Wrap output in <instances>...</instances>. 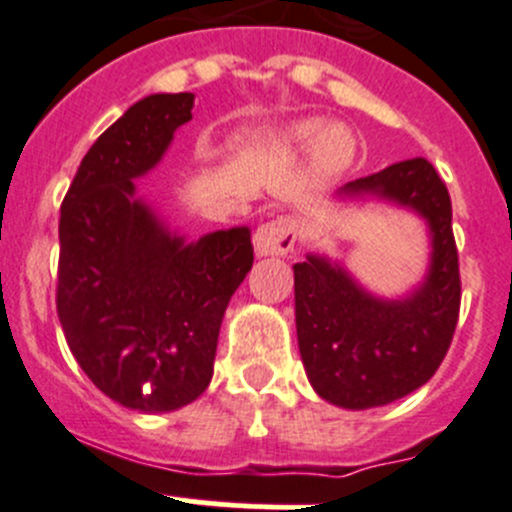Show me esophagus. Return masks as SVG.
<instances>
[{
	"label": "esophagus",
	"instance_id": "obj_1",
	"mask_svg": "<svg viewBox=\"0 0 512 512\" xmlns=\"http://www.w3.org/2000/svg\"><path fill=\"white\" fill-rule=\"evenodd\" d=\"M297 242V223L289 218H277L260 225L252 237L257 257H277L287 255Z\"/></svg>",
	"mask_w": 512,
	"mask_h": 512
}]
</instances>
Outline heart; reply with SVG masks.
Segmentation results:
<instances>
[{"label": "heart", "mask_w": 512, "mask_h": 512, "mask_svg": "<svg viewBox=\"0 0 512 512\" xmlns=\"http://www.w3.org/2000/svg\"><path fill=\"white\" fill-rule=\"evenodd\" d=\"M237 146L247 153L262 156H287V153L309 151V165L322 178L344 173L356 158V138L342 123H327L319 118H297L275 128L242 131Z\"/></svg>", "instance_id": "heart-1"}]
</instances>
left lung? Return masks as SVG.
I'll return each mask as SVG.
<instances>
[{"label": "left lung", "instance_id": "left-lung-1", "mask_svg": "<svg viewBox=\"0 0 512 512\" xmlns=\"http://www.w3.org/2000/svg\"><path fill=\"white\" fill-rule=\"evenodd\" d=\"M337 203H384L414 213L428 235L421 280L399 297L371 292L344 262L309 252L294 270V322L319 399L349 411L421 389L451 347L461 307L451 198L426 158L401 160L334 193Z\"/></svg>", "mask_w": 512, "mask_h": 512}]
</instances>
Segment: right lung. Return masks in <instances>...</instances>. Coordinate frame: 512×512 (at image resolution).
I'll return each mask as SVG.
<instances>
[{"label": "right lung", "mask_w": 512, "mask_h": 512, "mask_svg": "<svg viewBox=\"0 0 512 512\" xmlns=\"http://www.w3.org/2000/svg\"><path fill=\"white\" fill-rule=\"evenodd\" d=\"M193 103H133L96 138L61 205L64 337L96 389L141 414L178 411L208 389L225 309L252 267L247 225L188 240L136 190Z\"/></svg>", "instance_id": "add662e5"}]
</instances>
